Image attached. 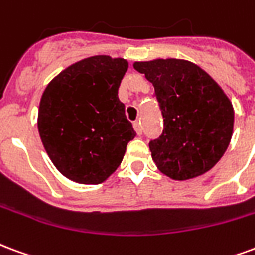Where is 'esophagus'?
Masks as SVG:
<instances>
[{
	"mask_svg": "<svg viewBox=\"0 0 255 255\" xmlns=\"http://www.w3.org/2000/svg\"><path fill=\"white\" fill-rule=\"evenodd\" d=\"M133 128H134L135 133L138 135L142 133V125H141V122H134V124H133Z\"/></svg>",
	"mask_w": 255,
	"mask_h": 255,
	"instance_id": "34e87169",
	"label": "esophagus"
}]
</instances>
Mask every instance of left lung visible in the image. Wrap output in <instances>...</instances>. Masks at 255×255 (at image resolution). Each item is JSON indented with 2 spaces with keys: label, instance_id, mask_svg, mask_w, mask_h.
<instances>
[{
  "label": "left lung",
  "instance_id": "obj_1",
  "mask_svg": "<svg viewBox=\"0 0 255 255\" xmlns=\"http://www.w3.org/2000/svg\"><path fill=\"white\" fill-rule=\"evenodd\" d=\"M160 106L163 134L150 141L152 159L174 181L205 174L222 159L234 131V107L222 87L186 59L135 61Z\"/></svg>",
  "mask_w": 255,
  "mask_h": 255
}]
</instances>
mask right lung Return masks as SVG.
<instances>
[{"label": "right lung", "mask_w": 255, "mask_h": 255, "mask_svg": "<svg viewBox=\"0 0 255 255\" xmlns=\"http://www.w3.org/2000/svg\"><path fill=\"white\" fill-rule=\"evenodd\" d=\"M128 68L125 58L94 55L64 69L43 91L39 135L50 160L70 181L105 182L135 137L118 98Z\"/></svg>", "instance_id": "1"}]
</instances>
